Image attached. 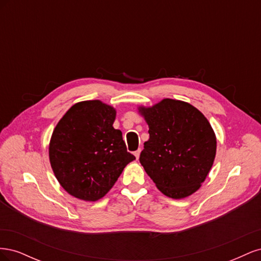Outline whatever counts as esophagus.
<instances>
[{"mask_svg": "<svg viewBox=\"0 0 261 261\" xmlns=\"http://www.w3.org/2000/svg\"><path fill=\"white\" fill-rule=\"evenodd\" d=\"M140 151H141V150H140V149H138V150H136V151H135V152H134V154H135V156H136V159H137V160L139 159V155H140Z\"/></svg>", "mask_w": 261, "mask_h": 261, "instance_id": "obj_1", "label": "esophagus"}]
</instances>
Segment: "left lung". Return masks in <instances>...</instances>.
Segmentation results:
<instances>
[{
    "label": "left lung",
    "instance_id": "1",
    "mask_svg": "<svg viewBox=\"0 0 261 261\" xmlns=\"http://www.w3.org/2000/svg\"><path fill=\"white\" fill-rule=\"evenodd\" d=\"M149 126L139 161L156 188L173 199L198 191L212 168L217 138L209 121L187 102L163 99L138 107Z\"/></svg>",
    "mask_w": 261,
    "mask_h": 261
}]
</instances>
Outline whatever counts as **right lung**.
<instances>
[{
    "instance_id": "add662e5",
    "label": "right lung",
    "mask_w": 261,
    "mask_h": 261,
    "mask_svg": "<svg viewBox=\"0 0 261 261\" xmlns=\"http://www.w3.org/2000/svg\"><path fill=\"white\" fill-rule=\"evenodd\" d=\"M116 110L100 100L75 103L55 126L49 158L65 191L85 201L105 197L124 168L135 160L122 132L113 127Z\"/></svg>"
}]
</instances>
